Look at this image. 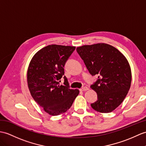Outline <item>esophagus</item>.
<instances>
[{
	"instance_id": "1",
	"label": "esophagus",
	"mask_w": 146,
	"mask_h": 146,
	"mask_svg": "<svg viewBox=\"0 0 146 146\" xmlns=\"http://www.w3.org/2000/svg\"><path fill=\"white\" fill-rule=\"evenodd\" d=\"M89 90L88 88L84 86V87L82 88H81L80 90L81 91H87V90Z\"/></svg>"
}]
</instances>
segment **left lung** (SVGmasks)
Returning <instances> with one entry per match:
<instances>
[{"instance_id": "1", "label": "left lung", "mask_w": 146, "mask_h": 146, "mask_svg": "<svg viewBox=\"0 0 146 146\" xmlns=\"http://www.w3.org/2000/svg\"><path fill=\"white\" fill-rule=\"evenodd\" d=\"M76 51L93 76L98 80L91 86L98 100L91 104L102 113L114 111L124 101L130 89L132 74L126 58L115 47L101 43L77 47Z\"/></svg>"}]
</instances>
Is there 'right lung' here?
<instances>
[{"label":"right lung","instance_id":"obj_1","mask_svg":"<svg viewBox=\"0 0 146 146\" xmlns=\"http://www.w3.org/2000/svg\"><path fill=\"white\" fill-rule=\"evenodd\" d=\"M75 46L50 45L38 51L30 61L27 70V83L30 94L40 107L52 116L68 110L78 95V90L70 89L66 77L65 85L58 80L64 75V66Z\"/></svg>","mask_w":146,"mask_h":146}]
</instances>
